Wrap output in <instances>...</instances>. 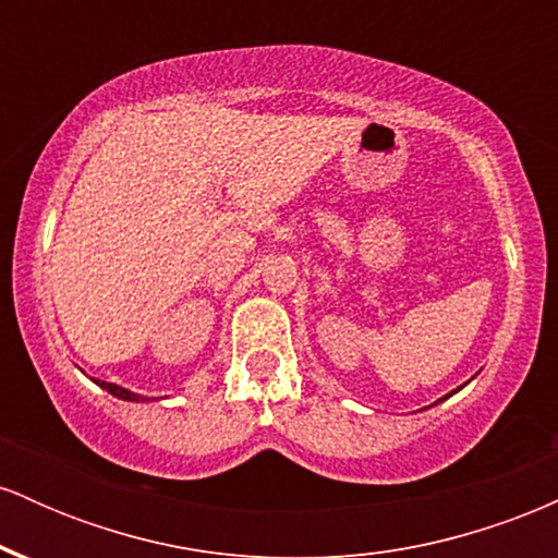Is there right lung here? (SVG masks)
I'll return each instance as SVG.
<instances>
[{"label": "right lung", "instance_id": "1", "mask_svg": "<svg viewBox=\"0 0 558 558\" xmlns=\"http://www.w3.org/2000/svg\"><path fill=\"white\" fill-rule=\"evenodd\" d=\"M96 386H99V388H105V390H110V393H112V396H118V399H125V401H146L144 396H138V393H131V390H125V388H120V386H112V383L96 380Z\"/></svg>", "mask_w": 558, "mask_h": 558}]
</instances>
